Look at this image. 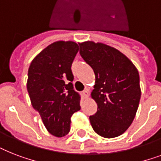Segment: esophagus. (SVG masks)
Instances as JSON below:
<instances>
[{"label":"esophagus","instance_id":"1","mask_svg":"<svg viewBox=\"0 0 161 161\" xmlns=\"http://www.w3.org/2000/svg\"><path fill=\"white\" fill-rule=\"evenodd\" d=\"M82 95H83V97L84 98H87L88 96H89V93H88V90H84L83 93H82Z\"/></svg>","mask_w":161,"mask_h":161}]
</instances>
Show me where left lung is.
I'll return each mask as SVG.
<instances>
[{"label":"left lung","mask_w":161,"mask_h":161,"mask_svg":"<svg viewBox=\"0 0 161 161\" xmlns=\"http://www.w3.org/2000/svg\"><path fill=\"white\" fill-rule=\"evenodd\" d=\"M79 53L95 74L91 97L98 105L89 117L93 130L103 138L119 136L132 124L141 90L137 68L113 47L88 41L79 43Z\"/></svg>","instance_id":"8db88e82"}]
</instances>
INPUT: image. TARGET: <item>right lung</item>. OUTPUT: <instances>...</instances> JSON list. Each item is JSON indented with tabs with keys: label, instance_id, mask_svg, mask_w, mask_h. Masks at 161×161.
Masks as SVG:
<instances>
[{
	"label": "right lung",
	"instance_id": "1",
	"mask_svg": "<svg viewBox=\"0 0 161 161\" xmlns=\"http://www.w3.org/2000/svg\"><path fill=\"white\" fill-rule=\"evenodd\" d=\"M78 49L74 42H55L37 54L29 67L26 88L31 105L56 137L68 135L72 115L81 108L71 70Z\"/></svg>",
	"mask_w": 161,
	"mask_h": 161
}]
</instances>
